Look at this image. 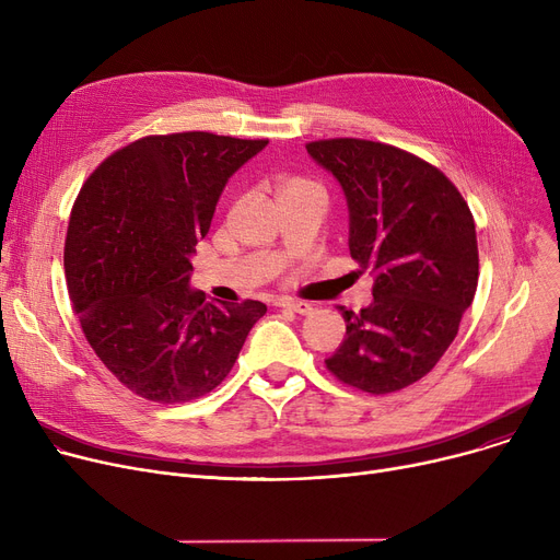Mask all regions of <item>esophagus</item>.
Wrapping results in <instances>:
<instances>
[{
  "instance_id": "obj_1",
  "label": "esophagus",
  "mask_w": 560,
  "mask_h": 560,
  "mask_svg": "<svg viewBox=\"0 0 560 560\" xmlns=\"http://www.w3.org/2000/svg\"><path fill=\"white\" fill-rule=\"evenodd\" d=\"M279 306H281V308H288V311H295V313H300V315H308V313L313 311V304H308V302H298V300H281Z\"/></svg>"
}]
</instances>
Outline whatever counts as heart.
I'll return each instance as SVG.
<instances>
[{"label": "heart", "instance_id": "b5f03b06", "mask_svg": "<svg viewBox=\"0 0 560 560\" xmlns=\"http://www.w3.org/2000/svg\"><path fill=\"white\" fill-rule=\"evenodd\" d=\"M292 186H304V184H300V182H290L285 188H292Z\"/></svg>", "mask_w": 560, "mask_h": 560}]
</instances>
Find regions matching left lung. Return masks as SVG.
Returning a JSON list of instances; mask_svg holds the SVG:
<instances>
[{
	"label": "left lung",
	"instance_id": "1",
	"mask_svg": "<svg viewBox=\"0 0 560 560\" xmlns=\"http://www.w3.org/2000/svg\"><path fill=\"white\" fill-rule=\"evenodd\" d=\"M306 152L345 192L351 258L376 272L370 306H340L347 334L325 363L351 388L397 393L443 359L475 300V218L443 172L393 144L331 138Z\"/></svg>",
	"mask_w": 560,
	"mask_h": 560
}]
</instances>
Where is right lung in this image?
I'll use <instances>...</instances> for the list:
<instances>
[{"label": "right lung", "instance_id": "right-lung-1", "mask_svg": "<svg viewBox=\"0 0 560 560\" xmlns=\"http://www.w3.org/2000/svg\"><path fill=\"white\" fill-rule=\"evenodd\" d=\"M268 140L206 131L147 136L83 184L68 224L66 281L85 340L122 386L159 404L220 386L268 306L209 304L190 288L235 170Z\"/></svg>", "mask_w": 560, "mask_h": 560}]
</instances>
